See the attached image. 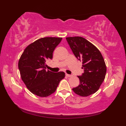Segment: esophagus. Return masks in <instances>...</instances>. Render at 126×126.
<instances>
[{"label":"esophagus","mask_w":126,"mask_h":126,"mask_svg":"<svg viewBox=\"0 0 126 126\" xmlns=\"http://www.w3.org/2000/svg\"><path fill=\"white\" fill-rule=\"evenodd\" d=\"M66 76L67 77H70L73 76H72V75H68V74H66Z\"/></svg>","instance_id":"obj_1"}]
</instances>
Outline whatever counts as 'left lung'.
<instances>
[{"label":"left lung","mask_w":126,"mask_h":126,"mask_svg":"<svg viewBox=\"0 0 126 126\" xmlns=\"http://www.w3.org/2000/svg\"><path fill=\"white\" fill-rule=\"evenodd\" d=\"M76 57L82 62L84 73L78 76L80 84L72 89L79 96H88L97 92L106 77L107 68L99 49L81 37L66 38Z\"/></svg>","instance_id":"left-lung-1"}]
</instances>
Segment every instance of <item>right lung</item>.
<instances>
[{
	"instance_id": "add662e5",
	"label": "right lung",
	"mask_w": 126,
	"mask_h": 126,
	"mask_svg": "<svg viewBox=\"0 0 126 126\" xmlns=\"http://www.w3.org/2000/svg\"><path fill=\"white\" fill-rule=\"evenodd\" d=\"M62 38L45 37L27 46L20 56L18 68L27 89L39 97H47L56 91L65 73L46 70V62L53 58V53Z\"/></svg>"
}]
</instances>
